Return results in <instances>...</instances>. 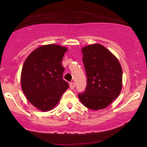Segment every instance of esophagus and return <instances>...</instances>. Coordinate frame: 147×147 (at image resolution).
<instances>
[{"instance_id":"34e87169","label":"esophagus","mask_w":147,"mask_h":147,"mask_svg":"<svg viewBox=\"0 0 147 147\" xmlns=\"http://www.w3.org/2000/svg\"><path fill=\"white\" fill-rule=\"evenodd\" d=\"M70 88L72 89V90H73V89L75 88V83H74V82H70Z\"/></svg>"}]
</instances>
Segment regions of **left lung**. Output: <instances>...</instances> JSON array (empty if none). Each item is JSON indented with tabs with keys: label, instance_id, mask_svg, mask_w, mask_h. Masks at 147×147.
Returning a JSON list of instances; mask_svg holds the SVG:
<instances>
[{
	"label": "left lung",
	"instance_id": "left-lung-1",
	"mask_svg": "<svg viewBox=\"0 0 147 147\" xmlns=\"http://www.w3.org/2000/svg\"><path fill=\"white\" fill-rule=\"evenodd\" d=\"M87 85L78 97L92 110L105 109L122 90V69L117 59L105 47L93 44L82 50Z\"/></svg>",
	"mask_w": 147,
	"mask_h": 147
}]
</instances>
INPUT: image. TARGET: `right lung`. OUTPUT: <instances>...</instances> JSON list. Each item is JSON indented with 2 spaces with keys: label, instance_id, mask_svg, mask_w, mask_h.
I'll use <instances>...</instances> for the list:
<instances>
[{
  "label": "right lung",
  "instance_id": "obj_1",
  "mask_svg": "<svg viewBox=\"0 0 147 147\" xmlns=\"http://www.w3.org/2000/svg\"><path fill=\"white\" fill-rule=\"evenodd\" d=\"M65 47L50 44L34 50L25 61L21 72V87L27 99L42 111L51 110L69 88L63 79L62 65Z\"/></svg>",
  "mask_w": 147,
  "mask_h": 147
}]
</instances>
